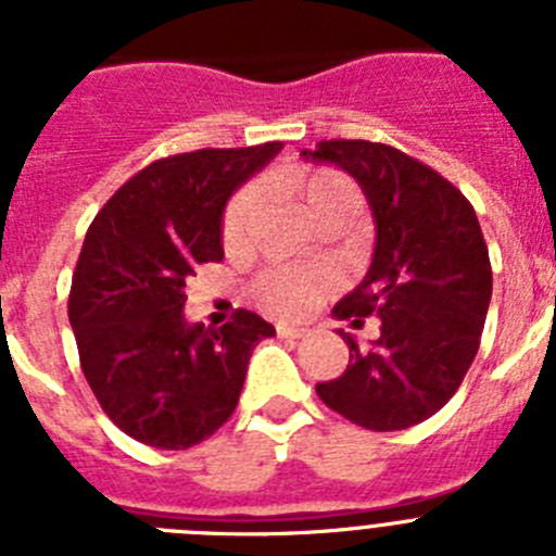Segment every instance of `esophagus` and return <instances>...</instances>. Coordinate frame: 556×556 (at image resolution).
Returning <instances> with one entry per match:
<instances>
[{"label":"esophagus","instance_id":"obj_1","mask_svg":"<svg viewBox=\"0 0 556 556\" xmlns=\"http://www.w3.org/2000/svg\"><path fill=\"white\" fill-rule=\"evenodd\" d=\"M275 333H278L281 339H301L306 331H303V328H298V326H287V323H278V326H275Z\"/></svg>","mask_w":556,"mask_h":556}]
</instances>
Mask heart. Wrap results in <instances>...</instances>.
Wrapping results in <instances>:
<instances>
[{
    "label": "heart",
    "instance_id": "b5f03b06",
    "mask_svg": "<svg viewBox=\"0 0 556 556\" xmlns=\"http://www.w3.org/2000/svg\"><path fill=\"white\" fill-rule=\"evenodd\" d=\"M278 186L287 191L289 198L301 200L308 217L320 228L326 223H348L358 217L362 211V194L356 184L348 175L328 166H301V169L287 172L278 178ZM255 211V191L239 189L228 200L223 214V244L228 250L239 248L244 242V233L250 228ZM333 281L331 275L323 269H292L275 267L255 281V301L264 312L275 317H306L308 312L320 306L331 294Z\"/></svg>",
    "mask_w": 556,
    "mask_h": 556
}]
</instances>
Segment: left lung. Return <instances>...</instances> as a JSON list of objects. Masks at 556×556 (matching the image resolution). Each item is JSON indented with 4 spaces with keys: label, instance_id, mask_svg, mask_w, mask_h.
<instances>
[{
    "label": "left lung",
    "instance_id": "obj_1",
    "mask_svg": "<svg viewBox=\"0 0 556 556\" xmlns=\"http://www.w3.org/2000/svg\"><path fill=\"white\" fill-rule=\"evenodd\" d=\"M303 159L328 161L365 189L376 253L365 281L333 306L378 339L351 348L345 372L317 384L328 409L370 431H401L443 409L473 365L493 269L473 205L424 161L381 141L331 139Z\"/></svg>",
    "mask_w": 556,
    "mask_h": 556
}]
</instances>
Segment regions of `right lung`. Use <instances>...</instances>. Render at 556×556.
I'll return each instance as SVG.
<instances>
[{
  "label": "right lung",
  "instance_id": "right-lung-1",
  "mask_svg": "<svg viewBox=\"0 0 556 556\" xmlns=\"http://www.w3.org/2000/svg\"><path fill=\"white\" fill-rule=\"evenodd\" d=\"M281 141L152 161L102 205L83 242L68 323L88 387L127 437L180 451L208 440L239 404L248 362L275 328L239 308L189 326L186 278L223 262V208Z\"/></svg>",
  "mask_w": 556,
  "mask_h": 556
}]
</instances>
